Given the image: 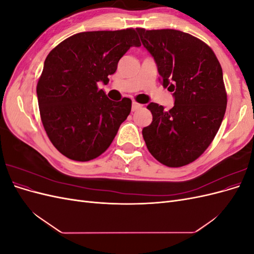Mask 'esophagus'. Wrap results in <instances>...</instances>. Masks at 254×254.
Here are the masks:
<instances>
[{
	"label": "esophagus",
	"instance_id": "34e87169",
	"mask_svg": "<svg viewBox=\"0 0 254 254\" xmlns=\"http://www.w3.org/2000/svg\"><path fill=\"white\" fill-rule=\"evenodd\" d=\"M140 108H142V105H140V104H137V103H135V102H133L132 103V106H131V110L134 112V111H136V110H139Z\"/></svg>",
	"mask_w": 254,
	"mask_h": 254
}]
</instances>
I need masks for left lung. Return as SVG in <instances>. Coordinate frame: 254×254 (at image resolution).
I'll use <instances>...</instances> for the list:
<instances>
[{"label": "left lung", "instance_id": "obj_1", "mask_svg": "<svg viewBox=\"0 0 254 254\" xmlns=\"http://www.w3.org/2000/svg\"><path fill=\"white\" fill-rule=\"evenodd\" d=\"M144 48L155 59L159 80L173 92L175 105L150 103L152 122L142 134L159 162L180 167L193 162L216 135L227 108V93L218 59L211 48L175 29L136 28Z\"/></svg>", "mask_w": 254, "mask_h": 254}]
</instances>
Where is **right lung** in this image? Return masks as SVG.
<instances>
[{
    "label": "right lung",
    "instance_id": "obj_1",
    "mask_svg": "<svg viewBox=\"0 0 254 254\" xmlns=\"http://www.w3.org/2000/svg\"><path fill=\"white\" fill-rule=\"evenodd\" d=\"M131 47L135 30H98L71 36L52 50L37 84L41 121L53 145L66 158L90 161L109 147L131 111V99L113 102L99 90Z\"/></svg>",
    "mask_w": 254,
    "mask_h": 254
}]
</instances>
